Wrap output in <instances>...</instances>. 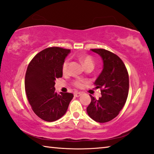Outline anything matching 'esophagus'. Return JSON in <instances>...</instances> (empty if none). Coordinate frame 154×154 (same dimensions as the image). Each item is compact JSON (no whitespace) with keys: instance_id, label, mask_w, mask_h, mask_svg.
<instances>
[{"instance_id":"esophagus-1","label":"esophagus","mask_w":154,"mask_h":154,"mask_svg":"<svg viewBox=\"0 0 154 154\" xmlns=\"http://www.w3.org/2000/svg\"><path fill=\"white\" fill-rule=\"evenodd\" d=\"M81 95H82L81 92H76V93L74 94V96H75V97H79Z\"/></svg>"}]
</instances>
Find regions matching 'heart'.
<instances>
[{
	"label": "heart",
	"mask_w": 154,
	"mask_h": 154,
	"mask_svg": "<svg viewBox=\"0 0 154 154\" xmlns=\"http://www.w3.org/2000/svg\"><path fill=\"white\" fill-rule=\"evenodd\" d=\"M80 60L81 61L82 65H83L84 67H87V66H92L94 67V61L90 56H82V57L80 58ZM69 59H67L64 61L62 66V70L63 73H67L68 71V67H69ZM75 85L78 87H80L82 86V81L81 80H78L75 82Z\"/></svg>",
	"instance_id": "obj_1"
}]
</instances>
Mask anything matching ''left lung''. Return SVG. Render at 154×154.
Returning a JSON list of instances; mask_svg holds the SVG:
<instances>
[{
    "instance_id": "left-lung-1",
    "label": "left lung",
    "mask_w": 154,
    "mask_h": 154,
    "mask_svg": "<svg viewBox=\"0 0 154 154\" xmlns=\"http://www.w3.org/2000/svg\"><path fill=\"white\" fill-rule=\"evenodd\" d=\"M91 51L102 58L103 69L94 82L100 89L101 97L91 101L87 108L89 116L96 122H107L118 115L124 107L129 93V75L125 64L117 55L104 49Z\"/></svg>"
}]
</instances>
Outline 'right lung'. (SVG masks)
<instances>
[{"instance_id":"obj_1","label":"right lung","mask_w":154,"mask_h":154,"mask_svg":"<svg viewBox=\"0 0 154 154\" xmlns=\"http://www.w3.org/2000/svg\"><path fill=\"white\" fill-rule=\"evenodd\" d=\"M69 49L49 47L37 54L28 65L25 87L28 101L34 112L43 120L53 122L67 112L74 95L58 94L55 80L63 76L62 66Z\"/></svg>"}]
</instances>
